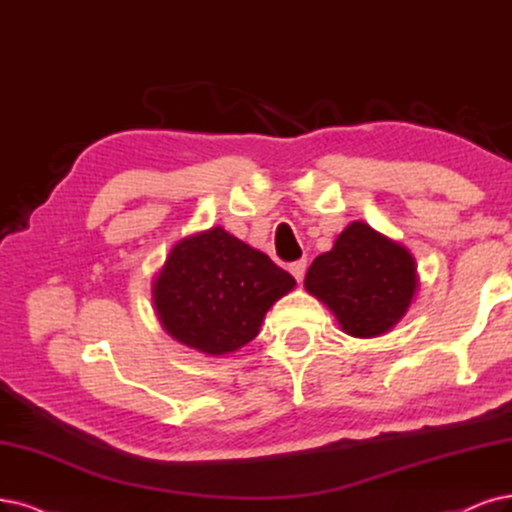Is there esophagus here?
I'll return each mask as SVG.
<instances>
[{
	"instance_id": "1",
	"label": "esophagus",
	"mask_w": 512,
	"mask_h": 512,
	"mask_svg": "<svg viewBox=\"0 0 512 512\" xmlns=\"http://www.w3.org/2000/svg\"><path fill=\"white\" fill-rule=\"evenodd\" d=\"M306 266H308V261H306V259H297V261H293L291 266H289V272L293 274V278H295L297 282H301V278H304V274H306Z\"/></svg>"
}]
</instances>
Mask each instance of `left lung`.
<instances>
[{
    "label": "left lung",
    "instance_id": "obj_1",
    "mask_svg": "<svg viewBox=\"0 0 512 512\" xmlns=\"http://www.w3.org/2000/svg\"><path fill=\"white\" fill-rule=\"evenodd\" d=\"M304 285L331 308L348 335L375 337L405 316L418 276L405 246L354 221L331 251L312 261Z\"/></svg>",
    "mask_w": 512,
    "mask_h": 512
}]
</instances>
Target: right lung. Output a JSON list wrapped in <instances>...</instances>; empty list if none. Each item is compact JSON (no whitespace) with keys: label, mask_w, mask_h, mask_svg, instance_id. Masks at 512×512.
<instances>
[{"label":"right lung","mask_w":512,"mask_h":512,"mask_svg":"<svg viewBox=\"0 0 512 512\" xmlns=\"http://www.w3.org/2000/svg\"><path fill=\"white\" fill-rule=\"evenodd\" d=\"M295 278L223 227L183 238L154 280V306L170 337L221 356L257 337L263 316Z\"/></svg>","instance_id":"1"}]
</instances>
